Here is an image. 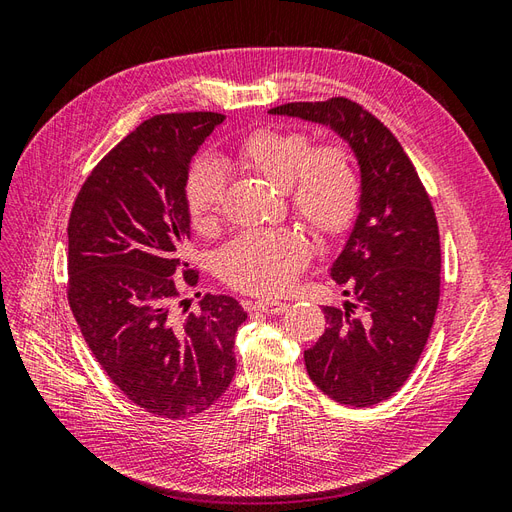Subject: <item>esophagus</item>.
I'll use <instances>...</instances> for the list:
<instances>
[{
	"instance_id": "obj_1",
	"label": "esophagus",
	"mask_w": 512,
	"mask_h": 512,
	"mask_svg": "<svg viewBox=\"0 0 512 512\" xmlns=\"http://www.w3.org/2000/svg\"><path fill=\"white\" fill-rule=\"evenodd\" d=\"M254 309H258V312L262 314H282L288 309V303H282V301H275V299H260L254 303Z\"/></svg>"
}]
</instances>
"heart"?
Here are the masks:
<instances>
[{
  "mask_svg": "<svg viewBox=\"0 0 512 512\" xmlns=\"http://www.w3.org/2000/svg\"><path fill=\"white\" fill-rule=\"evenodd\" d=\"M226 164L284 190L294 218L320 239L346 232L361 207L363 183L352 151L339 141L312 147L303 130L256 128L247 132ZM185 213L198 232L220 220L224 179L211 162L192 166L183 190ZM307 245L297 232H254L220 254V275L245 292H277L301 269Z\"/></svg>",
  "mask_w": 512,
  "mask_h": 512,
  "instance_id": "obj_1",
  "label": "heart"
}]
</instances>
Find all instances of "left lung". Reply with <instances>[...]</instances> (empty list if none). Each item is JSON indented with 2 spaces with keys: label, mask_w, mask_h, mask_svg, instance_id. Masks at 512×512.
Here are the masks:
<instances>
[{
  "label": "left lung",
  "mask_w": 512,
  "mask_h": 512,
  "mask_svg": "<svg viewBox=\"0 0 512 512\" xmlns=\"http://www.w3.org/2000/svg\"><path fill=\"white\" fill-rule=\"evenodd\" d=\"M269 113L329 126L359 160V215L331 267L354 301L322 309L327 329L305 350V367L339 404H380L421 359L440 301V232L429 194L395 134L361 104L288 102Z\"/></svg>",
  "instance_id": "obj_1"
}]
</instances>
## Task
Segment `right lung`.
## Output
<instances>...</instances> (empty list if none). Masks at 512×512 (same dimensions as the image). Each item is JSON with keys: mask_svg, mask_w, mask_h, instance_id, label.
Returning <instances> with one entry per match:
<instances>
[{"mask_svg": "<svg viewBox=\"0 0 512 512\" xmlns=\"http://www.w3.org/2000/svg\"><path fill=\"white\" fill-rule=\"evenodd\" d=\"M226 117L170 113L143 121L85 179L68 222V303L117 389L151 414L207 410L235 376L237 299L205 294L179 313L175 275L194 284L183 190L190 160Z\"/></svg>", "mask_w": 512, "mask_h": 512, "instance_id": "obj_1", "label": "right lung"}]
</instances>
